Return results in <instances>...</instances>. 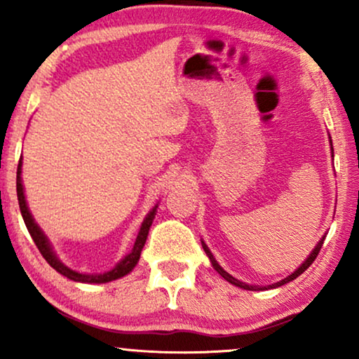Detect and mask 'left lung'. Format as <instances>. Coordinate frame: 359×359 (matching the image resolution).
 Instances as JSON below:
<instances>
[{
	"label": "left lung",
	"mask_w": 359,
	"mask_h": 359,
	"mask_svg": "<svg viewBox=\"0 0 359 359\" xmlns=\"http://www.w3.org/2000/svg\"><path fill=\"white\" fill-rule=\"evenodd\" d=\"M330 143H331V138H330ZM331 146H333V144H331ZM331 151H333V148H331ZM323 243H325V236L321 238L320 243H318V245L315 246V250L311 251V255H309L308 258L304 259V263H303L302 266H299L298 269H296L294 273H291L290 276H286V278H285V280H281V281L274 283V285H269V286H253V285H246V283H243V281H240V280H236V278H233L231 274L226 273V271H224L223 268L219 266V264H218V261L215 259V256L211 255V251H210V250H208V246L205 245V241H201V245H203V250H205V253L208 255V258H210L211 264H213V268L216 269V271H218V273L221 274V276L224 278V280L229 281V283H231V285H234V286H238V287H243V290H248V291H261V290H269V287H278V286H283V285H286V283H290V281L296 280V278H298L299 274L304 273V271H306V269H308L309 266H311V263H313V261L316 259L318 253H320V250H321Z\"/></svg>",
	"instance_id": "8db88e82"
}]
</instances>
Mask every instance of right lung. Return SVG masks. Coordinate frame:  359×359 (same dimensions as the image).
<instances>
[{
	"label": "right lung",
	"instance_id": "add662e5",
	"mask_svg": "<svg viewBox=\"0 0 359 359\" xmlns=\"http://www.w3.org/2000/svg\"><path fill=\"white\" fill-rule=\"evenodd\" d=\"M21 165H23V163H21V159H20V165H18V172H16V193H18V203H20L21 216H23L25 224H26V228H28L31 238H33L34 245L38 246L39 253L43 255V258L48 261V264H50L51 268H55L57 273L63 274V276H66V278H69L72 281H78V283H108V281L118 280V278H123L125 274L130 273L131 269L136 266V264H138L141 250H143L146 238H148L149 226H151L154 215H156L158 205L154 206L151 211H149L143 223H141L140 233H138V236H136V241H135V246H133V250L125 256V258L119 261V263L111 269V271H106L103 274H85V273L73 271L72 268H68L66 264H63L60 259H57V256L55 255V251H53V248L50 245V241H48V238L44 236L41 228H39L38 224L34 223L33 216H31V213H29L28 205H26L23 183H21Z\"/></svg>",
	"mask_w": 359,
	"mask_h": 359
}]
</instances>
